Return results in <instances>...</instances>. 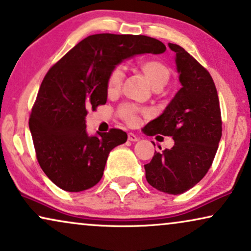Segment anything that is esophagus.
Returning <instances> with one entry per match:
<instances>
[{
    "mask_svg": "<svg viewBox=\"0 0 251 251\" xmlns=\"http://www.w3.org/2000/svg\"><path fill=\"white\" fill-rule=\"evenodd\" d=\"M128 139H129L130 142H137L138 139H139V137H138V136H136L135 133L129 132V133H128Z\"/></svg>",
    "mask_w": 251,
    "mask_h": 251,
    "instance_id": "esophagus-1",
    "label": "esophagus"
}]
</instances>
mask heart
<instances>
[{
	"mask_svg": "<svg viewBox=\"0 0 251 251\" xmlns=\"http://www.w3.org/2000/svg\"><path fill=\"white\" fill-rule=\"evenodd\" d=\"M139 70L144 75L150 85L154 90H161L166 84L168 83L169 77H171V70L166 66L164 62L159 60H145L139 62L138 64ZM123 79H125V74L120 67L114 68L110 71L108 77H107V93L109 96L116 94L121 90ZM119 116L123 121L128 123L130 126L138 125L141 121V116L145 115L146 112L143 109H139L138 107L133 105H122L119 108Z\"/></svg>",
	"mask_w": 251,
	"mask_h": 251,
	"instance_id": "b5f03b06",
	"label": "heart"
}]
</instances>
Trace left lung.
<instances>
[{
  "label": "left lung",
  "mask_w": 251,
  "mask_h": 251,
  "mask_svg": "<svg viewBox=\"0 0 251 251\" xmlns=\"http://www.w3.org/2000/svg\"><path fill=\"white\" fill-rule=\"evenodd\" d=\"M176 54L182 87L164 113L144 126L148 136H171L174 146L154 152L144 165L149 184L162 193L180 195L207 173L221 138V112L217 89L209 71L184 48L168 44Z\"/></svg>",
  "instance_id": "1"
}]
</instances>
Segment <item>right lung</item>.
<instances>
[{
    "label": "right lung",
    "instance_id": "obj_1",
    "mask_svg": "<svg viewBox=\"0 0 251 251\" xmlns=\"http://www.w3.org/2000/svg\"><path fill=\"white\" fill-rule=\"evenodd\" d=\"M161 41L146 35H90L57 61L42 80L30 126L38 162L48 178L69 193L87 190L101 180L109 152L126 142L121 129L89 136V109L107 101V77L136 54H160Z\"/></svg>",
    "mask_w": 251,
    "mask_h": 251
}]
</instances>
